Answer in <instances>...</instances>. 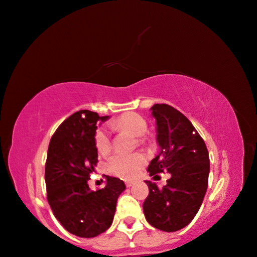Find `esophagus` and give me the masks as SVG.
I'll list each match as a JSON object with an SVG mask.
<instances>
[{
	"instance_id": "1",
	"label": "esophagus",
	"mask_w": 257,
	"mask_h": 257,
	"mask_svg": "<svg viewBox=\"0 0 257 257\" xmlns=\"http://www.w3.org/2000/svg\"><path fill=\"white\" fill-rule=\"evenodd\" d=\"M125 184H126V187H127V188H131L133 185V182L132 181H125Z\"/></svg>"
}]
</instances>
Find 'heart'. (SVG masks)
<instances>
[{
  "label": "heart",
  "instance_id": "heart-1",
  "mask_svg": "<svg viewBox=\"0 0 257 257\" xmlns=\"http://www.w3.org/2000/svg\"><path fill=\"white\" fill-rule=\"evenodd\" d=\"M111 127L125 130L138 138L144 137L147 133L148 126L146 120L139 114L125 113L117 120L111 122ZM95 146L98 153L105 155L111 150L110 133L106 128H98L95 135ZM145 163L143 154H116L112 155L105 163V169L116 176L128 178L132 177Z\"/></svg>",
  "mask_w": 257,
  "mask_h": 257
}]
</instances>
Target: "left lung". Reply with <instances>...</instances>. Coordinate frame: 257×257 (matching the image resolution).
<instances>
[{
  "label": "left lung",
  "mask_w": 257,
  "mask_h": 257,
  "mask_svg": "<svg viewBox=\"0 0 257 257\" xmlns=\"http://www.w3.org/2000/svg\"><path fill=\"white\" fill-rule=\"evenodd\" d=\"M151 111L160 152L151 161L148 172L154 177L167 172L170 178L162 189L146 181L150 195L143 209L153 227L176 232L190 224L202 205L209 184V152L202 137L180 111L168 104H154Z\"/></svg>",
  "instance_id": "obj_1"
}]
</instances>
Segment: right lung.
Wrapping results in <instances>:
<instances>
[{"instance_id":"right-lung-1","label":"right lung","mask_w":257,"mask_h":257,"mask_svg":"<svg viewBox=\"0 0 257 257\" xmlns=\"http://www.w3.org/2000/svg\"><path fill=\"white\" fill-rule=\"evenodd\" d=\"M109 118L89 110L77 111L59 126L48 145V204L65 229L80 237H95L110 227L118 197L126 189L124 182L111 176H105V187L99 190L92 191L88 185L98 162L96 130L99 121Z\"/></svg>"}]
</instances>
